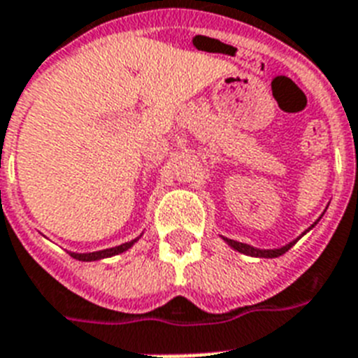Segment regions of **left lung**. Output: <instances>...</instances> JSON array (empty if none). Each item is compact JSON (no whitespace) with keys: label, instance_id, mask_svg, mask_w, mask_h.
Masks as SVG:
<instances>
[{"label":"left lung","instance_id":"8db88e82","mask_svg":"<svg viewBox=\"0 0 358 358\" xmlns=\"http://www.w3.org/2000/svg\"><path fill=\"white\" fill-rule=\"evenodd\" d=\"M315 224L310 226V228H315ZM298 239H300V237H298ZM298 239L292 241V243H289L287 246H283V248H278V250H259V248H254V246L245 245V243H237V241H231V239H224V241L228 243L229 246H231V248H235L237 252H241V254L254 255V257H280V255H283L285 252H289V250L292 248L296 243H298Z\"/></svg>","mask_w":358,"mask_h":358}]
</instances>
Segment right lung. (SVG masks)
Here are the masks:
<instances>
[{"instance_id":"right-lung-1","label":"right lung","mask_w":358,"mask_h":358,"mask_svg":"<svg viewBox=\"0 0 358 358\" xmlns=\"http://www.w3.org/2000/svg\"><path fill=\"white\" fill-rule=\"evenodd\" d=\"M138 239L130 241V243H124V245L115 246V248H106V250H101V252H92V254H71V257H75V259L78 261H97V259H104V257H112V255H117L121 254V252H124V250H129Z\"/></svg>"}]
</instances>
